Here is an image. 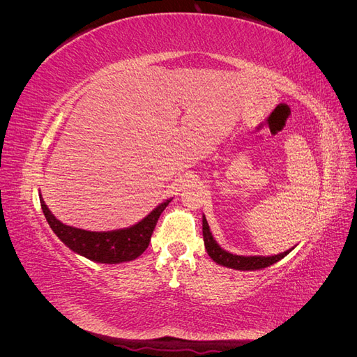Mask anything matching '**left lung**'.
<instances>
[{"mask_svg":"<svg viewBox=\"0 0 357 357\" xmlns=\"http://www.w3.org/2000/svg\"><path fill=\"white\" fill-rule=\"evenodd\" d=\"M202 235H204V244H205V248H207V253L214 262H218L219 265L228 266V268L241 269V271H247V269L266 268L269 265L278 262L280 259H283L284 256H287L289 252L291 250L290 248V250H287L284 253L266 256V257L265 256H238V255L228 253L214 241L213 235L210 232V228H208V223H207V220H205V218L202 219Z\"/></svg>","mask_w":357,"mask_h":357,"instance_id":"left-lung-1","label":"left lung"}]
</instances>
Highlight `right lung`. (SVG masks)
<instances>
[{
    "mask_svg": "<svg viewBox=\"0 0 357 357\" xmlns=\"http://www.w3.org/2000/svg\"><path fill=\"white\" fill-rule=\"evenodd\" d=\"M169 201L160 204L147 218L131 226V228L112 232H91L67 226L50 213L45 201L40 199V204L52 231L73 252L88 257L93 262L121 264L134 261L139 255H143L150 240H152L159 215L167 208Z\"/></svg>",
    "mask_w": 357,
    "mask_h": 357,
    "instance_id": "obj_1",
    "label": "right lung"
}]
</instances>
